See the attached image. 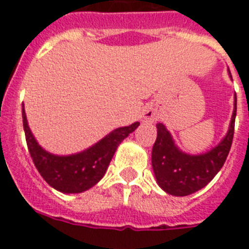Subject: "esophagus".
<instances>
[{
  "instance_id": "34e87169",
  "label": "esophagus",
  "mask_w": 249,
  "mask_h": 249,
  "mask_svg": "<svg viewBox=\"0 0 249 249\" xmlns=\"http://www.w3.org/2000/svg\"><path fill=\"white\" fill-rule=\"evenodd\" d=\"M143 117L147 122H155V121L157 120V112H156L153 108H148L144 111Z\"/></svg>"
}]
</instances>
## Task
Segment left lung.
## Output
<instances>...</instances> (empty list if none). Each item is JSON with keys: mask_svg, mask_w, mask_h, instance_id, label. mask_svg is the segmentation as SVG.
<instances>
[{"mask_svg": "<svg viewBox=\"0 0 249 249\" xmlns=\"http://www.w3.org/2000/svg\"><path fill=\"white\" fill-rule=\"evenodd\" d=\"M228 74L231 72L228 70ZM232 118L222 141L210 151L190 155L176 144L163 123H157V140L152 148V168L158 186L166 193L177 197L192 195L210 183L223 167L232 146L237 97L234 94Z\"/></svg>", "mask_w": 249, "mask_h": 249, "instance_id": "obj_1", "label": "left lung"}]
</instances>
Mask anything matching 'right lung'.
Listing matches in <instances>:
<instances>
[{"label": "right lung", "instance_id": "1", "mask_svg": "<svg viewBox=\"0 0 249 249\" xmlns=\"http://www.w3.org/2000/svg\"><path fill=\"white\" fill-rule=\"evenodd\" d=\"M22 120L28 151L39 175L52 188L62 193H82L102 179L121 142L135 131L140 122L113 129L97 143L67 156L53 155L39 146L31 132L22 103Z\"/></svg>", "mask_w": 249, "mask_h": 249}]
</instances>
